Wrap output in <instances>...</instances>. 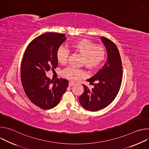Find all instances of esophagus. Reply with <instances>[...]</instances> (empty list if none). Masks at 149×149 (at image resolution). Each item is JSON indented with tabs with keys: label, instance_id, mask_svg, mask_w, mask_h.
<instances>
[{
	"label": "esophagus",
	"instance_id": "esophagus-1",
	"mask_svg": "<svg viewBox=\"0 0 149 149\" xmlns=\"http://www.w3.org/2000/svg\"><path fill=\"white\" fill-rule=\"evenodd\" d=\"M75 85V82H72V81H70L69 82V87H71V86H73Z\"/></svg>",
	"mask_w": 149,
	"mask_h": 149
}]
</instances>
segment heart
Instances as JSON below:
<instances>
[{"label": "heart", "instance_id": "b5f03b06", "mask_svg": "<svg viewBox=\"0 0 149 149\" xmlns=\"http://www.w3.org/2000/svg\"><path fill=\"white\" fill-rule=\"evenodd\" d=\"M71 50L82 56V63L87 69L93 71L99 68L106 57V51L104 47L97 45L94 42L87 39L74 41L71 44ZM69 55L68 51L62 47L58 48L56 59L61 64H65ZM62 75L71 80H77L86 76V72L82 70L67 68L62 72Z\"/></svg>", "mask_w": 149, "mask_h": 149}]
</instances>
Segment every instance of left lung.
Masks as SVG:
<instances>
[{
    "label": "left lung",
    "mask_w": 149,
    "mask_h": 149,
    "mask_svg": "<svg viewBox=\"0 0 149 149\" xmlns=\"http://www.w3.org/2000/svg\"><path fill=\"white\" fill-rule=\"evenodd\" d=\"M101 39L108 54L107 62L87 80L93 84L94 88L91 90L82 85L84 93L78 98L82 107L90 111H98L110 104L118 94L122 82L123 67L118 49L110 39L104 36Z\"/></svg>",
    "instance_id": "obj_1"
}]
</instances>
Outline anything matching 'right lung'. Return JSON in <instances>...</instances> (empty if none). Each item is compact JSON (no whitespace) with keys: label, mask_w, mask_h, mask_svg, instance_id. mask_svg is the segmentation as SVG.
Segmentation results:
<instances>
[{"label":"right lung","mask_w":149,"mask_h":149,"mask_svg":"<svg viewBox=\"0 0 149 149\" xmlns=\"http://www.w3.org/2000/svg\"><path fill=\"white\" fill-rule=\"evenodd\" d=\"M65 40V34L43 33L30 42L23 56L20 78L25 93L33 104L43 110L57 105L68 86L67 79L51 80L45 73L58 67L56 52Z\"/></svg>","instance_id":"add662e5"}]
</instances>
